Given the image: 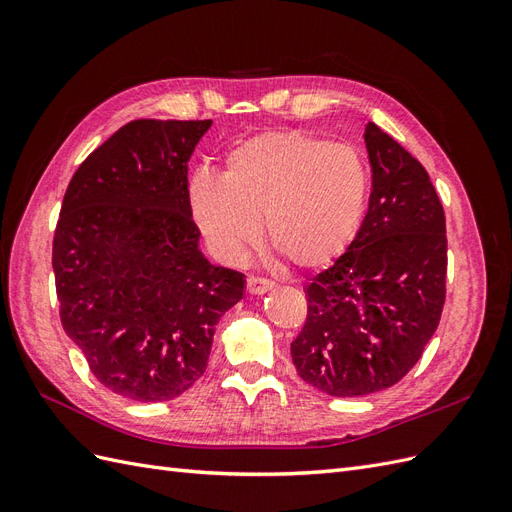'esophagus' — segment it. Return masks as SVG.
Listing matches in <instances>:
<instances>
[{"label":"esophagus","mask_w":512,"mask_h":512,"mask_svg":"<svg viewBox=\"0 0 512 512\" xmlns=\"http://www.w3.org/2000/svg\"><path fill=\"white\" fill-rule=\"evenodd\" d=\"M273 288V282L271 280H265V277H247V292L250 294H265V292H269Z\"/></svg>","instance_id":"1"}]
</instances>
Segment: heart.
<instances>
[{"instance_id": "heart-1", "label": "heart", "mask_w": 512, "mask_h": 512, "mask_svg": "<svg viewBox=\"0 0 512 512\" xmlns=\"http://www.w3.org/2000/svg\"><path fill=\"white\" fill-rule=\"evenodd\" d=\"M190 211L211 252L239 262L260 241L297 269H322L359 235L369 200L361 151L299 130L262 132L232 147L220 175L190 183Z\"/></svg>"}]
</instances>
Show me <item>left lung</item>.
<instances>
[{
    "label": "left lung",
    "instance_id": "obj_1",
    "mask_svg": "<svg viewBox=\"0 0 512 512\" xmlns=\"http://www.w3.org/2000/svg\"><path fill=\"white\" fill-rule=\"evenodd\" d=\"M371 194L359 235L309 280L290 344L297 374L333 397L389 389L421 359L446 297V222L427 170L365 126Z\"/></svg>",
    "mask_w": 512,
    "mask_h": 512
}]
</instances>
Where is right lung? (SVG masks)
<instances>
[{
    "instance_id": "1",
    "label": "right lung",
    "mask_w": 512,
    "mask_h": 512,
    "mask_svg": "<svg viewBox=\"0 0 512 512\" xmlns=\"http://www.w3.org/2000/svg\"><path fill=\"white\" fill-rule=\"evenodd\" d=\"M205 121L136 119L76 170L53 239L59 316L106 389L168 401L205 374L239 271L200 252L188 162Z\"/></svg>"
}]
</instances>
